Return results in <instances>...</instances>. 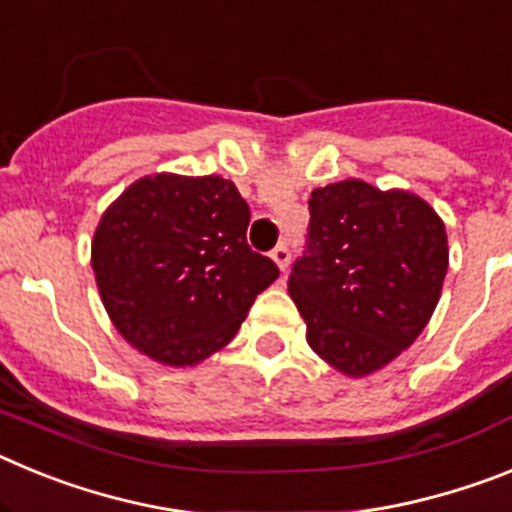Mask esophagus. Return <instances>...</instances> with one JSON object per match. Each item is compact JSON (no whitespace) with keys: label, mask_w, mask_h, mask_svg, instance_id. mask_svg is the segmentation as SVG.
Here are the masks:
<instances>
[{"label":"esophagus","mask_w":512,"mask_h":512,"mask_svg":"<svg viewBox=\"0 0 512 512\" xmlns=\"http://www.w3.org/2000/svg\"><path fill=\"white\" fill-rule=\"evenodd\" d=\"M271 259H274V264H277L282 271L287 269L289 259H292V253H289L287 243H279V246L274 248V251H271Z\"/></svg>","instance_id":"34e87169"}]
</instances>
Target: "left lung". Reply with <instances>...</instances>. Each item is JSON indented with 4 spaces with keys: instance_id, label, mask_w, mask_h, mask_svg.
<instances>
[{
    "instance_id": "1",
    "label": "left lung",
    "mask_w": 512,
    "mask_h": 512,
    "mask_svg": "<svg viewBox=\"0 0 512 512\" xmlns=\"http://www.w3.org/2000/svg\"><path fill=\"white\" fill-rule=\"evenodd\" d=\"M449 269L443 220L418 194L361 179L310 194L305 253L289 295L307 343L348 377H366L428 325Z\"/></svg>"
}]
</instances>
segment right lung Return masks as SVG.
I'll use <instances>...</instances> for the list:
<instances>
[{"label": "right lung", "mask_w": 512, "mask_h": 512, "mask_svg": "<svg viewBox=\"0 0 512 512\" xmlns=\"http://www.w3.org/2000/svg\"><path fill=\"white\" fill-rule=\"evenodd\" d=\"M251 210L223 176L153 174L104 210L92 269L120 336L166 366H194L230 343L279 277L251 251Z\"/></svg>", "instance_id": "1"}]
</instances>
